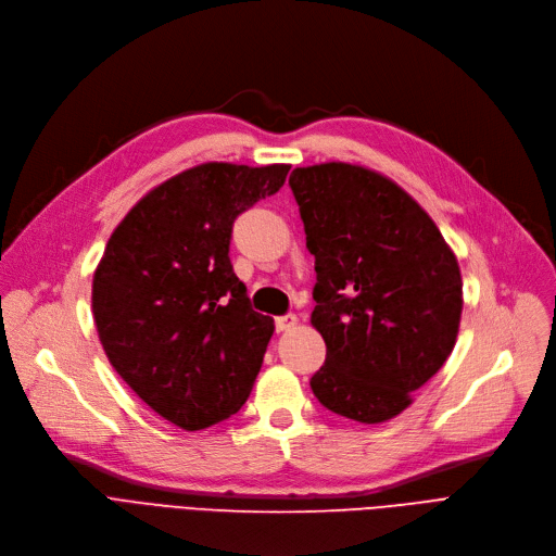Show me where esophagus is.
Here are the masks:
<instances>
[{"instance_id":"1","label":"esophagus","mask_w":556,"mask_h":556,"mask_svg":"<svg viewBox=\"0 0 556 556\" xmlns=\"http://www.w3.org/2000/svg\"><path fill=\"white\" fill-rule=\"evenodd\" d=\"M296 324H299L296 314H285V316H278V319H276V330L278 332H287V330L296 328Z\"/></svg>"}]
</instances>
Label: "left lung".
<instances>
[{
    "label": "left lung",
    "instance_id": "obj_1",
    "mask_svg": "<svg viewBox=\"0 0 556 556\" xmlns=\"http://www.w3.org/2000/svg\"><path fill=\"white\" fill-rule=\"evenodd\" d=\"M289 188L314 255L312 326L326 362L309 380L330 412L364 426L399 416L451 357L459 264L401 185L362 165L296 167Z\"/></svg>",
    "mask_w": 556,
    "mask_h": 556
}]
</instances>
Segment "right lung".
I'll return each mask as SVG.
<instances>
[{"instance_id": "obj_1", "label": "right lung", "mask_w": 556, "mask_h": 556, "mask_svg": "<svg viewBox=\"0 0 556 556\" xmlns=\"http://www.w3.org/2000/svg\"><path fill=\"white\" fill-rule=\"evenodd\" d=\"M289 165L203 163L147 192L113 230L92 314L119 378L180 430L240 412L274 319L249 305L228 257L232 222L276 194Z\"/></svg>"}]
</instances>
